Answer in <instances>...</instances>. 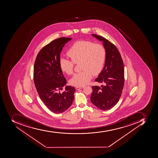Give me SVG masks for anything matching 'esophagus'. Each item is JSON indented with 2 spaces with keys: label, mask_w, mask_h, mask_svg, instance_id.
<instances>
[{
  "label": "esophagus",
  "mask_w": 158,
  "mask_h": 158,
  "mask_svg": "<svg viewBox=\"0 0 158 158\" xmlns=\"http://www.w3.org/2000/svg\"><path fill=\"white\" fill-rule=\"evenodd\" d=\"M84 88V86H77L76 87V90L81 89H82Z\"/></svg>",
  "instance_id": "obj_1"
}]
</instances>
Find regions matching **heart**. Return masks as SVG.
<instances>
[{"instance_id":"heart-1","label":"heart","mask_w":158,"mask_h":158,"mask_svg":"<svg viewBox=\"0 0 158 158\" xmlns=\"http://www.w3.org/2000/svg\"><path fill=\"white\" fill-rule=\"evenodd\" d=\"M67 55L72 60L60 59V69L67 74H72L75 63L81 62L82 71L74 74L70 80V83L74 86H83L91 80L93 74L97 76L101 73L106 60V52L102 45L81 40L69 48Z\"/></svg>"}]
</instances>
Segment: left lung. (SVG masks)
Returning a JSON list of instances; mask_svg holds the SVG:
<instances>
[{
  "mask_svg": "<svg viewBox=\"0 0 158 158\" xmlns=\"http://www.w3.org/2000/svg\"><path fill=\"white\" fill-rule=\"evenodd\" d=\"M102 42L106 52L105 65L95 81L102 83L101 87L92 86L90 100L100 110L111 109L119 100L124 85V69L119 52L115 45L102 36L91 34Z\"/></svg>",
  "mask_w": 158,
  "mask_h": 158,
  "instance_id": "left-lung-1",
  "label": "left lung"
}]
</instances>
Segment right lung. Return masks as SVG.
<instances>
[{
  "label": "right lung",
  "instance_id": "obj_1",
  "mask_svg": "<svg viewBox=\"0 0 158 158\" xmlns=\"http://www.w3.org/2000/svg\"><path fill=\"white\" fill-rule=\"evenodd\" d=\"M71 38L52 41L39 52L34 67V81L39 96L47 107L55 113H61L71 106L75 88L65 85L67 81L60 67V53ZM65 87V91L60 90Z\"/></svg>",
  "mask_w": 158,
  "mask_h": 158
}]
</instances>
